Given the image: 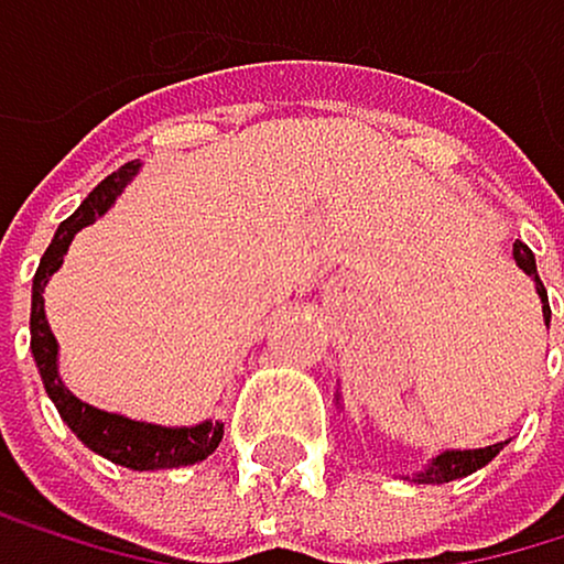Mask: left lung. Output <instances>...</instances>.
Returning a JSON list of instances; mask_svg holds the SVG:
<instances>
[{"mask_svg":"<svg viewBox=\"0 0 564 564\" xmlns=\"http://www.w3.org/2000/svg\"><path fill=\"white\" fill-rule=\"evenodd\" d=\"M512 258H516V264L523 268L527 275L536 282V296H541V303H544V325H551L547 289H544L541 275H536L533 250H530L527 243H516V247H512ZM505 445H509V442H498V445H487V448H452V452H442V455H434V459H431L424 469H420V474H413V484H448V480L469 477V474H477L480 466L491 463Z\"/></svg>","mask_w":564,"mask_h":564,"instance_id":"8db88e82","label":"left lung"}]
</instances>
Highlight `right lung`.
I'll return each mask as SVG.
<instances>
[{
	"label": "right lung",
	"mask_w": 564,
	"mask_h": 564,
	"mask_svg": "<svg viewBox=\"0 0 564 564\" xmlns=\"http://www.w3.org/2000/svg\"><path fill=\"white\" fill-rule=\"evenodd\" d=\"M137 172H140V162H127L122 169H116L112 176H105L84 197L80 208L55 229L45 258H41L34 271V285H31V352L37 364V375L45 381L48 399L55 402V410H59V416L69 424V431L77 434L90 452H98L105 459H112L116 466H127V469H176V466H194L200 459H208L218 448L221 442L218 420H204V424H194V427H162V424H144V420H130L119 413H105L80 402L59 378V343H55V335L48 328L45 296H41L48 279L59 271L63 253L69 250L73 236L109 212Z\"/></svg>",
	"instance_id": "1"
}]
</instances>
